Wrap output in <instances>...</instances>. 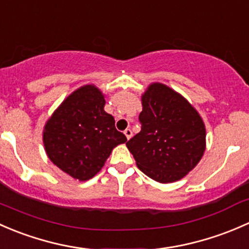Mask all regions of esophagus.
<instances>
[{
  "mask_svg": "<svg viewBox=\"0 0 249 249\" xmlns=\"http://www.w3.org/2000/svg\"><path fill=\"white\" fill-rule=\"evenodd\" d=\"M124 133L125 137H127V139H130V138H132L133 132H132V129H130V128H127V129H125Z\"/></svg>",
  "mask_w": 249,
  "mask_h": 249,
  "instance_id": "esophagus-1",
  "label": "esophagus"
}]
</instances>
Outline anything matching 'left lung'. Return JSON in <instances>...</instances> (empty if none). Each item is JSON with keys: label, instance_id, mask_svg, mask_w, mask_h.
<instances>
[{"label": "left lung", "instance_id": "1", "mask_svg": "<svg viewBox=\"0 0 249 249\" xmlns=\"http://www.w3.org/2000/svg\"><path fill=\"white\" fill-rule=\"evenodd\" d=\"M142 103V130L128 140V150L152 180H181L204 155L206 132L200 115L181 94L158 83L148 86Z\"/></svg>", "mask_w": 249, "mask_h": 249}]
</instances>
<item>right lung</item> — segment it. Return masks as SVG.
<instances>
[{
    "instance_id": "right-lung-1",
    "label": "right lung",
    "mask_w": 249,
    "mask_h": 249,
    "mask_svg": "<svg viewBox=\"0 0 249 249\" xmlns=\"http://www.w3.org/2000/svg\"><path fill=\"white\" fill-rule=\"evenodd\" d=\"M106 99L93 85L74 91L49 119L43 133L48 157L80 181L93 178L119 143L127 142L104 111Z\"/></svg>"
}]
</instances>
